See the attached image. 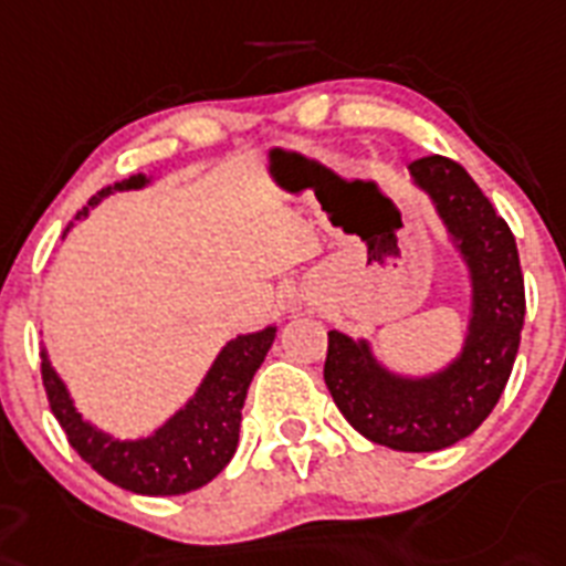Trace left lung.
Returning a JSON list of instances; mask_svg holds the SVG:
<instances>
[{
	"label": "left lung",
	"instance_id": "obj_1",
	"mask_svg": "<svg viewBox=\"0 0 566 566\" xmlns=\"http://www.w3.org/2000/svg\"><path fill=\"white\" fill-rule=\"evenodd\" d=\"M408 169L431 195L472 273L463 354L434 377L408 379L386 371L365 339L331 331L325 386L345 420L371 443L440 452L472 434L501 400L524 327V273L510 224L458 160L429 155Z\"/></svg>",
	"mask_w": 566,
	"mask_h": 566
}]
</instances>
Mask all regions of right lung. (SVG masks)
Listing matches in <instances>:
<instances>
[{
  "instance_id": "add662e5",
  "label": "right lung",
  "mask_w": 566,
  "mask_h": 566,
  "mask_svg": "<svg viewBox=\"0 0 566 566\" xmlns=\"http://www.w3.org/2000/svg\"><path fill=\"white\" fill-rule=\"evenodd\" d=\"M144 184V175H132L129 180L99 189L88 207L112 195V189H140ZM88 207L77 212V218L88 216ZM273 339L275 327H264L259 334L235 336L227 342L192 400L144 440H114L94 429L92 422H85L71 402L63 379L51 368L45 350H42V386L71 449L94 472L103 474L114 486L129 489L137 495H187L192 489L210 483L235 454L247 388L253 382L259 365L264 363Z\"/></svg>"
}]
</instances>
